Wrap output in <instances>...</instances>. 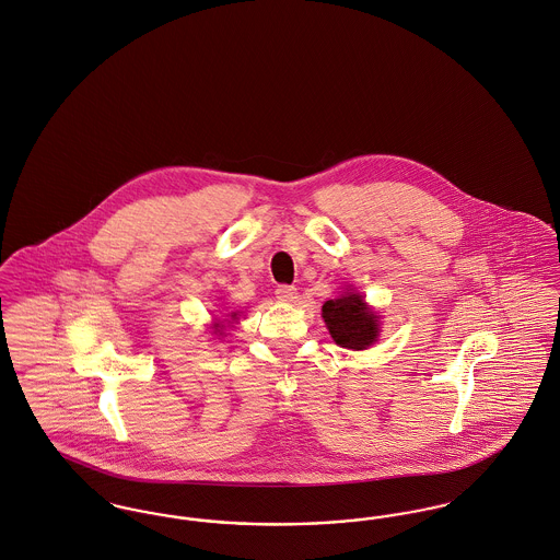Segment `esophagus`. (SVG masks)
Returning <instances> with one entry per match:
<instances>
[{
	"label": "esophagus",
	"mask_w": 560,
	"mask_h": 560,
	"mask_svg": "<svg viewBox=\"0 0 560 560\" xmlns=\"http://www.w3.org/2000/svg\"><path fill=\"white\" fill-rule=\"evenodd\" d=\"M276 298H278L280 302H284V304H295V302L300 300L298 289H295V287H287V284H282V287L276 289Z\"/></svg>",
	"instance_id": "esophagus-1"
}]
</instances>
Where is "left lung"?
Listing matches in <instances>:
<instances>
[{"label":"left lung","instance_id":"1","mask_svg":"<svg viewBox=\"0 0 560 560\" xmlns=\"http://www.w3.org/2000/svg\"><path fill=\"white\" fill-rule=\"evenodd\" d=\"M323 318L336 345L353 351H363L378 336L376 314L363 304V298L357 293H347L338 300H329L323 305Z\"/></svg>","mask_w":560,"mask_h":560}]
</instances>
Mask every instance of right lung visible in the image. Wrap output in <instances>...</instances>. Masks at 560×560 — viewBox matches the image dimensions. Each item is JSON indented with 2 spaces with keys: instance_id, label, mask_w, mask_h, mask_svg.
<instances>
[{
  "instance_id": "1",
  "label": "right lung",
  "mask_w": 560,
  "mask_h": 560,
  "mask_svg": "<svg viewBox=\"0 0 560 560\" xmlns=\"http://www.w3.org/2000/svg\"><path fill=\"white\" fill-rule=\"evenodd\" d=\"M235 316H237V314H233V318H235ZM218 326H220L222 329V325H220V323H215V331H220L217 329Z\"/></svg>"
}]
</instances>
